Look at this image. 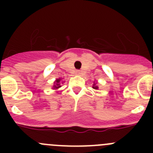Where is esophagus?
<instances>
[{"label":"esophagus","mask_w":153,"mask_h":153,"mask_svg":"<svg viewBox=\"0 0 153 153\" xmlns=\"http://www.w3.org/2000/svg\"><path fill=\"white\" fill-rule=\"evenodd\" d=\"M76 75H80V71H79V70H76Z\"/></svg>","instance_id":"34e87169"}]
</instances>
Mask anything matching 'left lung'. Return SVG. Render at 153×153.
I'll list each match as a JSON object with an SVG mask.
<instances>
[{
    "label": "left lung",
    "mask_w": 153,
    "mask_h": 153,
    "mask_svg": "<svg viewBox=\"0 0 153 153\" xmlns=\"http://www.w3.org/2000/svg\"><path fill=\"white\" fill-rule=\"evenodd\" d=\"M97 81H94L93 84V88L95 89V90H98L99 89V86H97Z\"/></svg>",
    "instance_id": "obj_1"
}]
</instances>
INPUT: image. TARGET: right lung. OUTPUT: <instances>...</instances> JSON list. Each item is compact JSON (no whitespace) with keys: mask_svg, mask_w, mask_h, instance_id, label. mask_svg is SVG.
<instances>
[{"mask_svg":"<svg viewBox=\"0 0 153 153\" xmlns=\"http://www.w3.org/2000/svg\"><path fill=\"white\" fill-rule=\"evenodd\" d=\"M61 80H62L61 78H58V79H56V80L54 81L53 86V87H52L53 90H57V89H59L61 87V85H60ZM62 83H63V82H62Z\"/></svg>","mask_w":153,"mask_h":153,"instance_id":"right-lung-1","label":"right lung"}]
</instances>
